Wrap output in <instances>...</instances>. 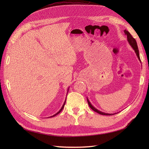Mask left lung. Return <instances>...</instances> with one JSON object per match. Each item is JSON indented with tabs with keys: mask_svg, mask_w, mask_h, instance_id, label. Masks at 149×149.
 Listing matches in <instances>:
<instances>
[{
	"mask_svg": "<svg viewBox=\"0 0 149 149\" xmlns=\"http://www.w3.org/2000/svg\"><path fill=\"white\" fill-rule=\"evenodd\" d=\"M124 31L125 35L126 36H127V42H128L129 44L131 46V47L133 48V49L134 50L135 53H136V55H137V58H138L139 60L140 61H141V59H140L139 52V49H138V47H137V42H136V40H135V38H134L132 37V35H130V33L128 31H127L126 30H124ZM87 101H88V104H89V106L90 107H91V109H93L94 111L96 112L97 113H98V114H101V115L110 116V115H114V114H118V112H116V113H114V114L105 113V112H102V111H100V110H98V109H96V108L94 107L92 105V104H91V102H90V101H89L88 97H87Z\"/></svg>",
	"mask_w": 149,
	"mask_h": 149,
	"instance_id": "1",
	"label": "left lung"
}]
</instances>
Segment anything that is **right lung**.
I'll list each match as a JSON object with an SVG mask.
<instances>
[{
    "instance_id": "right-lung-1",
    "label": "right lung",
    "mask_w": 149,
    "mask_h": 149,
    "mask_svg": "<svg viewBox=\"0 0 149 149\" xmlns=\"http://www.w3.org/2000/svg\"><path fill=\"white\" fill-rule=\"evenodd\" d=\"M69 88H68V91H67V94H68V91H69ZM66 100H65V102H64V103H63V106H62V107H61V109H60V111H58V112H56V113L55 114H54V115H53V116H50V117H49V118H53V117H54V116H56V115H58V114L60 113V112L63 110V109L64 108V106H65V102H66Z\"/></svg>"
}]
</instances>
